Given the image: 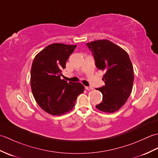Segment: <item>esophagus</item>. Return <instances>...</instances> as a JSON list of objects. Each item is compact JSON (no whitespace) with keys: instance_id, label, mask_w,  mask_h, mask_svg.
<instances>
[{"instance_id":"34e87169","label":"esophagus","mask_w":158,"mask_h":158,"mask_svg":"<svg viewBox=\"0 0 158 158\" xmlns=\"http://www.w3.org/2000/svg\"><path fill=\"white\" fill-rule=\"evenodd\" d=\"M85 88L87 90H92V89H93V88H92V87H91V86H85Z\"/></svg>"}]
</instances>
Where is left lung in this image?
I'll return each mask as SVG.
<instances>
[{"label": "left lung", "mask_w": 158, "mask_h": 158, "mask_svg": "<svg viewBox=\"0 0 158 158\" xmlns=\"http://www.w3.org/2000/svg\"><path fill=\"white\" fill-rule=\"evenodd\" d=\"M94 57L96 66L105 71V85L97 88L102 94V101L96 107L105 113H114L122 108L129 98L134 81V69L127 53L107 39L86 43Z\"/></svg>", "instance_id": "8db88e82"}]
</instances>
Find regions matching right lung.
<instances>
[{"mask_svg": "<svg viewBox=\"0 0 158 158\" xmlns=\"http://www.w3.org/2000/svg\"><path fill=\"white\" fill-rule=\"evenodd\" d=\"M77 45L53 43L41 50L33 60L31 85L33 96L41 108L52 115L70 111L80 94L84 92L81 83L60 79L62 70Z\"/></svg>", "mask_w": 158, "mask_h": 158, "instance_id": "1", "label": "right lung"}]
</instances>
